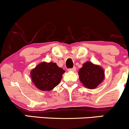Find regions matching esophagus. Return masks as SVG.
I'll return each mask as SVG.
<instances>
[{
    "label": "esophagus",
    "instance_id": "obj_1",
    "mask_svg": "<svg viewBox=\"0 0 129 129\" xmlns=\"http://www.w3.org/2000/svg\"><path fill=\"white\" fill-rule=\"evenodd\" d=\"M68 71H70V72H75L76 71V68H75V67H74L72 69H69Z\"/></svg>",
    "mask_w": 129,
    "mask_h": 129
}]
</instances>
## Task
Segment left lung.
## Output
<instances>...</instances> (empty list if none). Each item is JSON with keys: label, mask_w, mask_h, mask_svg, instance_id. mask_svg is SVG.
I'll return each mask as SVG.
<instances>
[{"label": "left lung", "mask_w": 129, "mask_h": 129, "mask_svg": "<svg viewBox=\"0 0 129 129\" xmlns=\"http://www.w3.org/2000/svg\"><path fill=\"white\" fill-rule=\"evenodd\" d=\"M80 81L85 87L93 89L102 82L105 74L103 69L91 62H86L79 71Z\"/></svg>", "instance_id": "8db88e82"}]
</instances>
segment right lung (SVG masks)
Returning <instances> with one entry per match:
<instances>
[{"label": "right lung", "instance_id": "obj_1", "mask_svg": "<svg viewBox=\"0 0 129 129\" xmlns=\"http://www.w3.org/2000/svg\"><path fill=\"white\" fill-rule=\"evenodd\" d=\"M64 72L56 63L43 62L31 71L30 77L36 87L40 90L50 91L58 85Z\"/></svg>", "mask_w": 129, "mask_h": 129}]
</instances>
